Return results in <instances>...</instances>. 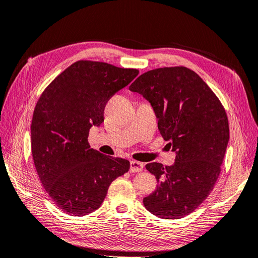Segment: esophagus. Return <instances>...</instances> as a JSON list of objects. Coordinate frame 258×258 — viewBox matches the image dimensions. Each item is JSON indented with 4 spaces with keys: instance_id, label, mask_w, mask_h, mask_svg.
<instances>
[{
    "instance_id": "1",
    "label": "esophagus",
    "mask_w": 258,
    "mask_h": 258,
    "mask_svg": "<svg viewBox=\"0 0 258 258\" xmlns=\"http://www.w3.org/2000/svg\"><path fill=\"white\" fill-rule=\"evenodd\" d=\"M144 168L143 163L137 162V161H131L130 162V172H140Z\"/></svg>"
}]
</instances>
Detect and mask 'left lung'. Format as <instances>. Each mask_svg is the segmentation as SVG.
<instances>
[{"label": "left lung", "mask_w": 258, "mask_h": 258, "mask_svg": "<svg viewBox=\"0 0 258 258\" xmlns=\"http://www.w3.org/2000/svg\"><path fill=\"white\" fill-rule=\"evenodd\" d=\"M129 90L150 102L161 136L176 152L171 166L146 165L159 185L143 203L160 218H183L208 198L217 182L230 139L228 115L212 89L185 67L148 71Z\"/></svg>", "instance_id": "left-lung-1"}]
</instances>
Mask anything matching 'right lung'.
Instances as JSON below:
<instances>
[{"instance_id": "obj_1", "label": "right lung", "mask_w": 258, "mask_h": 258, "mask_svg": "<svg viewBox=\"0 0 258 258\" xmlns=\"http://www.w3.org/2000/svg\"><path fill=\"white\" fill-rule=\"evenodd\" d=\"M139 74L137 69L79 60L46 87L35 107L32 152L39 179L57 207L85 216L104 202L112 181L130 168L128 160L91 148L92 126L104 121L108 100Z\"/></svg>"}]
</instances>
